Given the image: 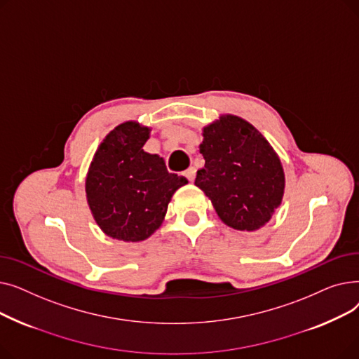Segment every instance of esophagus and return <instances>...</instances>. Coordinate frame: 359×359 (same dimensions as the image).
Segmentation results:
<instances>
[{
	"mask_svg": "<svg viewBox=\"0 0 359 359\" xmlns=\"http://www.w3.org/2000/svg\"><path fill=\"white\" fill-rule=\"evenodd\" d=\"M184 176L187 177V180H189V182H194L195 176H196V168L195 167H189L184 172Z\"/></svg>",
	"mask_w": 359,
	"mask_h": 359,
	"instance_id": "1",
	"label": "esophagus"
}]
</instances>
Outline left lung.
<instances>
[{"label":"left lung","mask_w":359,"mask_h":359,"mask_svg":"<svg viewBox=\"0 0 359 359\" xmlns=\"http://www.w3.org/2000/svg\"><path fill=\"white\" fill-rule=\"evenodd\" d=\"M199 153L205 165L195 184L219 219L240 231H256L282 203L285 173L276 151L248 121L221 115L203 126Z\"/></svg>","instance_id":"1"}]
</instances>
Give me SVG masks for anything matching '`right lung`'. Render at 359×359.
Segmentation results:
<instances>
[{
  "instance_id": "add662e5",
  "label": "right lung",
  "mask_w": 359,
  "mask_h": 359,
  "mask_svg": "<svg viewBox=\"0 0 359 359\" xmlns=\"http://www.w3.org/2000/svg\"><path fill=\"white\" fill-rule=\"evenodd\" d=\"M151 128L126 121L97 147L86 176V196L100 230L115 240L138 243L153 236L167 206L187 179L168 173L158 154L142 149Z\"/></svg>"
}]
</instances>
